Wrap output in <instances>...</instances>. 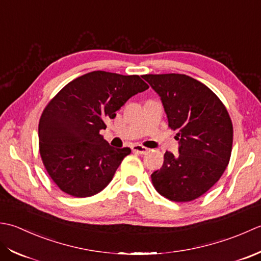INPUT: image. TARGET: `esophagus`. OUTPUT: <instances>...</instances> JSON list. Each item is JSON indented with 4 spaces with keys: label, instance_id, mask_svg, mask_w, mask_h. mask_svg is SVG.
I'll return each instance as SVG.
<instances>
[{
    "label": "esophagus",
    "instance_id": "34e87169",
    "mask_svg": "<svg viewBox=\"0 0 261 261\" xmlns=\"http://www.w3.org/2000/svg\"><path fill=\"white\" fill-rule=\"evenodd\" d=\"M132 150L136 152V153H140V154H146L148 152V148H146L145 146H143V145H140V144L133 145Z\"/></svg>",
    "mask_w": 261,
    "mask_h": 261
}]
</instances>
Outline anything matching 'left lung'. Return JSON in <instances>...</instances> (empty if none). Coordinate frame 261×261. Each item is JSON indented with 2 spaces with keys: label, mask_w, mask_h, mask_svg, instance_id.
<instances>
[{
  "label": "left lung",
  "mask_w": 261,
  "mask_h": 261,
  "mask_svg": "<svg viewBox=\"0 0 261 261\" xmlns=\"http://www.w3.org/2000/svg\"><path fill=\"white\" fill-rule=\"evenodd\" d=\"M142 77L160 95L169 127L177 130L179 155L164 153L151 174L159 194L184 203L204 195L230 161L233 126L225 106L205 84L185 74H146Z\"/></svg>",
  "instance_id": "8db88e82"
}]
</instances>
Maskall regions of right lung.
<instances>
[{
    "mask_svg": "<svg viewBox=\"0 0 261 261\" xmlns=\"http://www.w3.org/2000/svg\"><path fill=\"white\" fill-rule=\"evenodd\" d=\"M146 89L138 75L93 71L67 83L49 101L39 120V152L62 191L83 198L107 187L130 148L110 146L100 130L127 100Z\"/></svg>",
    "mask_w": 261,
    "mask_h": 261,
    "instance_id": "obj_1",
    "label": "right lung"
}]
</instances>
